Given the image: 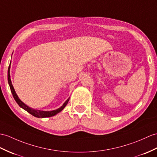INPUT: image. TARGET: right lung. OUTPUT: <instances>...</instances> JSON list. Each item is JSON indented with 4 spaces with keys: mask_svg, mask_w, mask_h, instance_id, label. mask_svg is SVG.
Wrapping results in <instances>:
<instances>
[{
    "mask_svg": "<svg viewBox=\"0 0 157 157\" xmlns=\"http://www.w3.org/2000/svg\"><path fill=\"white\" fill-rule=\"evenodd\" d=\"M10 67L9 66V70H8V82H9V86L10 88V90L11 93L13 94V96L14 98L15 101L17 102V104L20 106V107H21L22 109H23L24 110H25L26 111H27L29 113H30V114H32L33 116L37 117V118H46V117H53L56 115V114H58L59 113H60V111L64 109V108L65 107L66 105H67V103L69 101V98H68L67 100L64 102V104L60 106V108L57 109L56 110H51V111H44V110H37V109H34L33 108L29 107V106H27L26 105H25V103L21 101L20 100V98H18V97L17 96V94L16 93V92L14 90V87L12 85V82H11L10 80Z\"/></svg>",
    "mask_w": 157,
    "mask_h": 157,
    "instance_id": "1",
    "label": "right lung"
}]
</instances>
